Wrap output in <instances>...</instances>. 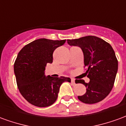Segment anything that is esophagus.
I'll return each instance as SVG.
<instances>
[{"label": "esophagus", "mask_w": 126, "mask_h": 126, "mask_svg": "<svg viewBox=\"0 0 126 126\" xmlns=\"http://www.w3.org/2000/svg\"><path fill=\"white\" fill-rule=\"evenodd\" d=\"M71 84L73 85V86H75V85H76V82H75V79H71Z\"/></svg>", "instance_id": "34e87169"}]
</instances>
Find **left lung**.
I'll list each match as a JSON object with an SVG mask.
<instances>
[{"instance_id": "8db88e82", "label": "left lung", "mask_w": 126, "mask_h": 126, "mask_svg": "<svg viewBox=\"0 0 126 126\" xmlns=\"http://www.w3.org/2000/svg\"><path fill=\"white\" fill-rule=\"evenodd\" d=\"M69 45L79 47L84 54L86 74L90 82L80 79L79 83L86 92L78 98L82 103L94 104L103 100L110 93L118 69V61L113 48L108 42L96 36H88L67 40Z\"/></svg>"}]
</instances>
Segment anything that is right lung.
Returning a JSON list of instances; mask_svg holds the SVG:
<instances>
[{
    "instance_id": "obj_1",
    "label": "right lung",
    "mask_w": 126,
    "mask_h": 126,
    "mask_svg": "<svg viewBox=\"0 0 126 126\" xmlns=\"http://www.w3.org/2000/svg\"><path fill=\"white\" fill-rule=\"evenodd\" d=\"M65 41L38 39L26 45L18 53L14 64L17 84L23 98L32 105L39 107L50 106L57 98L61 85L71 82L67 77L45 75L47 64L52 63L54 50Z\"/></svg>"
}]
</instances>
